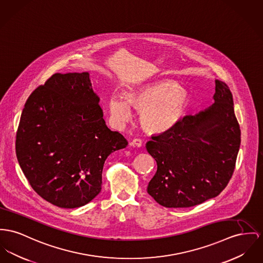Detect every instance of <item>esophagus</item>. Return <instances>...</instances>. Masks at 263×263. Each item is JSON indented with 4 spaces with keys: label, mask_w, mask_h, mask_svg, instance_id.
<instances>
[{
    "label": "esophagus",
    "mask_w": 263,
    "mask_h": 263,
    "mask_svg": "<svg viewBox=\"0 0 263 263\" xmlns=\"http://www.w3.org/2000/svg\"><path fill=\"white\" fill-rule=\"evenodd\" d=\"M130 146H137V147H141L142 146V141L140 139H135L129 142Z\"/></svg>",
    "instance_id": "34e87169"
}]
</instances>
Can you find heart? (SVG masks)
<instances>
[{
  "label": "heart",
  "instance_id": "heart-1",
  "mask_svg": "<svg viewBox=\"0 0 263 263\" xmlns=\"http://www.w3.org/2000/svg\"><path fill=\"white\" fill-rule=\"evenodd\" d=\"M189 103V95L174 82L160 81L142 85L127 91L123 99L109 98L106 107L110 118L118 124L130 121V108L140 111L143 129L151 134H161L175 126Z\"/></svg>",
  "mask_w": 263,
  "mask_h": 263
}]
</instances>
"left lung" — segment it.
<instances>
[{"instance_id": "1", "label": "left lung", "mask_w": 263, "mask_h": 263, "mask_svg": "<svg viewBox=\"0 0 263 263\" xmlns=\"http://www.w3.org/2000/svg\"><path fill=\"white\" fill-rule=\"evenodd\" d=\"M213 104L146 142L158 171L147 193L165 208H191L217 196L234 172L240 127L226 83L215 80Z\"/></svg>"}]
</instances>
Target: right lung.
<instances>
[{
	"label": "right lung",
	"instance_id": "right-lung-1",
	"mask_svg": "<svg viewBox=\"0 0 263 263\" xmlns=\"http://www.w3.org/2000/svg\"><path fill=\"white\" fill-rule=\"evenodd\" d=\"M88 72L54 73L27 100L18 123V164L35 193L62 209L91 201L106 158L127 141L103 119Z\"/></svg>",
	"mask_w": 263,
	"mask_h": 263
}]
</instances>
